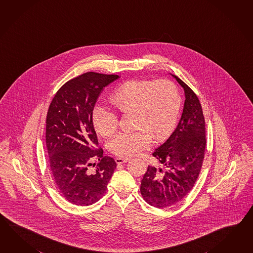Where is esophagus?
Segmentation results:
<instances>
[{"instance_id":"obj_1","label":"esophagus","mask_w":253,"mask_h":253,"mask_svg":"<svg viewBox=\"0 0 253 253\" xmlns=\"http://www.w3.org/2000/svg\"><path fill=\"white\" fill-rule=\"evenodd\" d=\"M129 161V159H128V158H116L115 159V162H116V163H119V164L127 163Z\"/></svg>"}]
</instances>
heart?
Returning <instances> with one entry per match:
<instances>
[{"mask_svg":"<svg viewBox=\"0 0 253 253\" xmlns=\"http://www.w3.org/2000/svg\"><path fill=\"white\" fill-rule=\"evenodd\" d=\"M110 101L118 113L135 115L137 130L117 134L109 142V150L121 157H130L149 148L152 135L156 140L163 139L174 126L180 111L179 92L167 80H130L113 91ZM91 120L96 131L103 137L117 129V115L106 107L96 106Z\"/></svg>","mask_w":253,"mask_h":253,"instance_id":"1","label":"heart"}]
</instances>
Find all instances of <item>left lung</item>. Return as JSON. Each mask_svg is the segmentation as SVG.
<instances>
[{"mask_svg":"<svg viewBox=\"0 0 253 253\" xmlns=\"http://www.w3.org/2000/svg\"><path fill=\"white\" fill-rule=\"evenodd\" d=\"M170 75L184 90L183 111L174 131L152 153L164 169L148 166L140 183L143 199L159 209L174 205L191 191L200 174L206 146L200 101L188 85Z\"/></svg>","mask_w":253,"mask_h":253,"instance_id":"left-lung-1","label":"left lung"}]
</instances>
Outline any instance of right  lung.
I'll use <instances>...</instances> for the list:
<instances>
[{
	"mask_svg": "<svg viewBox=\"0 0 253 253\" xmlns=\"http://www.w3.org/2000/svg\"><path fill=\"white\" fill-rule=\"evenodd\" d=\"M119 78L84 73L62 85L48 110L46 147L52 178L62 196L78 206L98 202L116 169L113 158L94 148L98 139L91 115L101 91ZM93 160L98 162L97 166Z\"/></svg>",
	"mask_w": 253,
	"mask_h": 253,
	"instance_id": "right-lung-1",
	"label": "right lung"
}]
</instances>
